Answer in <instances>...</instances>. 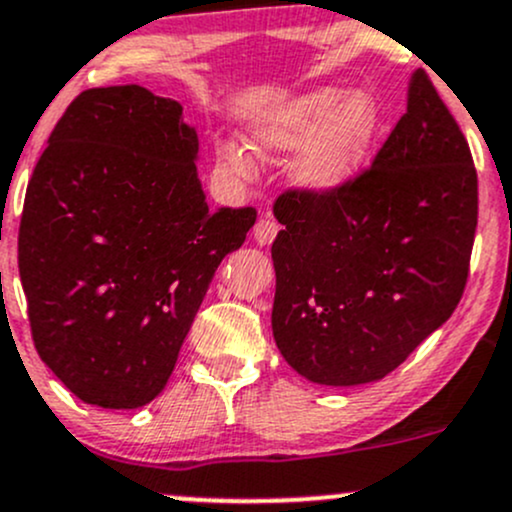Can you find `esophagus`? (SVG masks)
I'll return each mask as SVG.
<instances>
[{"mask_svg":"<svg viewBox=\"0 0 512 512\" xmlns=\"http://www.w3.org/2000/svg\"><path fill=\"white\" fill-rule=\"evenodd\" d=\"M277 233H279V223L274 221V218H269V216H265V218H260V221H257V226H255V240L260 245H269L272 243L274 238H277Z\"/></svg>","mask_w":512,"mask_h":512,"instance_id":"1","label":"esophagus"}]
</instances>
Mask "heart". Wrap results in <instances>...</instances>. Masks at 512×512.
Wrapping results in <instances>:
<instances>
[{
	"label": "heart",
	"mask_w": 512,
	"mask_h": 512,
	"mask_svg": "<svg viewBox=\"0 0 512 512\" xmlns=\"http://www.w3.org/2000/svg\"><path fill=\"white\" fill-rule=\"evenodd\" d=\"M379 131V111L364 94L347 97L345 89L323 87L296 99L255 131L262 150H286L311 140L296 162V177L313 189H333L362 167ZM218 165L238 179L252 174V162L238 145L218 148Z\"/></svg>",
	"instance_id": "obj_1"
}]
</instances>
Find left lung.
Instances as JSON below:
<instances>
[{"mask_svg": "<svg viewBox=\"0 0 512 512\" xmlns=\"http://www.w3.org/2000/svg\"><path fill=\"white\" fill-rule=\"evenodd\" d=\"M279 352L306 379H384L452 316L469 279L479 179L462 128L428 72L372 165L333 189L274 201Z\"/></svg>", "mask_w": 512, "mask_h": 512, "instance_id": "1", "label": "left lung"}]
</instances>
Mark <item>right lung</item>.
<instances>
[{
  "instance_id": "right-lung-1",
  "label": "right lung",
  "mask_w": 512,
  "mask_h": 512,
  "mask_svg": "<svg viewBox=\"0 0 512 512\" xmlns=\"http://www.w3.org/2000/svg\"><path fill=\"white\" fill-rule=\"evenodd\" d=\"M196 131L140 84L84 89L28 182L19 274L38 355L84 403L138 408L165 389L218 265L255 226L211 211Z\"/></svg>"
}]
</instances>
